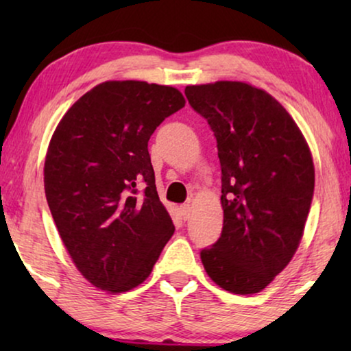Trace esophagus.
Instances as JSON below:
<instances>
[{
    "instance_id": "obj_1",
    "label": "esophagus",
    "mask_w": 351,
    "mask_h": 351,
    "mask_svg": "<svg viewBox=\"0 0 351 351\" xmlns=\"http://www.w3.org/2000/svg\"><path fill=\"white\" fill-rule=\"evenodd\" d=\"M190 213H191V208H190L189 203H185V204L180 206V215H182V217H184V220H186V219L190 217Z\"/></svg>"
}]
</instances>
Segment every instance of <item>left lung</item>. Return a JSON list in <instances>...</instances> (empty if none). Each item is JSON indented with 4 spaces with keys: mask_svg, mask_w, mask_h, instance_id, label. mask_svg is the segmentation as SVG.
I'll return each instance as SVG.
<instances>
[{
    "mask_svg": "<svg viewBox=\"0 0 351 351\" xmlns=\"http://www.w3.org/2000/svg\"><path fill=\"white\" fill-rule=\"evenodd\" d=\"M185 95L217 141L223 228L201 251L215 285L256 294L291 262L315 190L308 145L286 108L239 81L186 86Z\"/></svg>",
    "mask_w": 351,
    "mask_h": 351,
    "instance_id": "left-lung-1",
    "label": "left lung"
}]
</instances>
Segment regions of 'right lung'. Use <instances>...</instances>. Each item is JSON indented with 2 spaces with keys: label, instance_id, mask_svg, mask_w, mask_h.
<instances>
[{
  "label": "right lung",
  "instance_id": "1",
  "mask_svg": "<svg viewBox=\"0 0 351 351\" xmlns=\"http://www.w3.org/2000/svg\"><path fill=\"white\" fill-rule=\"evenodd\" d=\"M184 107L171 86L105 81L71 105L51 138L47 204L71 261L99 289L118 294L145 281L174 233L148 141Z\"/></svg>",
  "mask_w": 351,
  "mask_h": 351
}]
</instances>
